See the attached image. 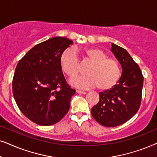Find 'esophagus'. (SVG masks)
I'll return each mask as SVG.
<instances>
[{"instance_id": "34e87169", "label": "esophagus", "mask_w": 157, "mask_h": 157, "mask_svg": "<svg viewBox=\"0 0 157 157\" xmlns=\"http://www.w3.org/2000/svg\"><path fill=\"white\" fill-rule=\"evenodd\" d=\"M76 92H77V93L83 94V95H85V94H86V92H85V91H82V90H77Z\"/></svg>"}]
</instances>
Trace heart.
<instances>
[{"mask_svg":"<svg viewBox=\"0 0 157 157\" xmlns=\"http://www.w3.org/2000/svg\"><path fill=\"white\" fill-rule=\"evenodd\" d=\"M82 57L84 61L90 63L85 71L87 75L73 79L71 80L72 85L80 88L97 86L100 90H107L118 82L121 77L118 60L108 57L105 52L96 47L85 49ZM59 60L62 70L70 78H74L80 73V62L72 48L64 49Z\"/></svg>","mask_w":157,"mask_h":157,"instance_id":"1","label":"heart"}]
</instances>
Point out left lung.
<instances>
[{
    "label": "left lung",
    "mask_w": 157,
    "mask_h": 157,
    "mask_svg": "<svg viewBox=\"0 0 157 157\" xmlns=\"http://www.w3.org/2000/svg\"><path fill=\"white\" fill-rule=\"evenodd\" d=\"M111 51L121 64L122 75L112 88L99 93V102L91 109L94 119L105 127L120 126L136 113L144 84L141 69L128 52L113 43Z\"/></svg>",
    "instance_id": "1"
}]
</instances>
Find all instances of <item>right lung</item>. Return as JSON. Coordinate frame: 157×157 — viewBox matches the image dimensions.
<instances>
[{
    "label": "right lung",
    "instance_id": "obj_1",
    "mask_svg": "<svg viewBox=\"0 0 157 157\" xmlns=\"http://www.w3.org/2000/svg\"><path fill=\"white\" fill-rule=\"evenodd\" d=\"M64 37H54L31 49L19 60L12 89L23 114L40 126H51L67 113L75 93L66 82L60 65L62 52L72 44Z\"/></svg>",
    "mask_w": 157,
    "mask_h": 157
}]
</instances>
